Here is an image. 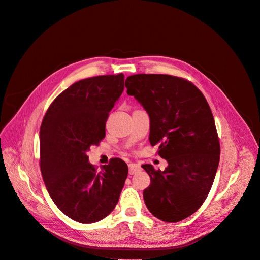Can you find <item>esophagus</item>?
Segmentation results:
<instances>
[{"label": "esophagus", "instance_id": "1", "mask_svg": "<svg viewBox=\"0 0 260 260\" xmlns=\"http://www.w3.org/2000/svg\"><path fill=\"white\" fill-rule=\"evenodd\" d=\"M140 169H141L140 165H138V164H133V162L129 164V174H130V175H135L136 172L140 171Z\"/></svg>", "mask_w": 260, "mask_h": 260}]
</instances>
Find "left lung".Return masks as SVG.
<instances>
[{
	"instance_id": "obj_1",
	"label": "left lung",
	"mask_w": 260,
	"mask_h": 260,
	"mask_svg": "<svg viewBox=\"0 0 260 260\" xmlns=\"http://www.w3.org/2000/svg\"><path fill=\"white\" fill-rule=\"evenodd\" d=\"M149 116V143L168 162L164 171L142 165L151 178L143 191L149 212L165 222L193 215L214 183L220 144L214 116L203 93L182 78L169 75H133L125 79Z\"/></svg>"
}]
</instances>
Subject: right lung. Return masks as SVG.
<instances>
[{"label":"right lung","mask_w":260,"mask_h":260,"mask_svg":"<svg viewBox=\"0 0 260 260\" xmlns=\"http://www.w3.org/2000/svg\"><path fill=\"white\" fill-rule=\"evenodd\" d=\"M124 76L83 79L54 100L40 128V167L51 199L80 223L107 217L119 201L128 166L113 158L98 170L86 155L105 137V124L124 89Z\"/></svg>","instance_id":"1"}]
</instances>
